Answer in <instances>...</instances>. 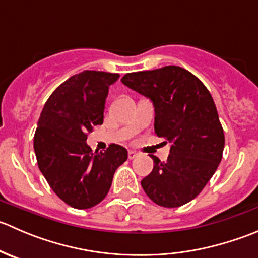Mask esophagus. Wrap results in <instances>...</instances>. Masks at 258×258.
I'll use <instances>...</instances> for the list:
<instances>
[{
    "instance_id": "esophagus-1",
    "label": "esophagus",
    "mask_w": 258,
    "mask_h": 258,
    "mask_svg": "<svg viewBox=\"0 0 258 258\" xmlns=\"http://www.w3.org/2000/svg\"><path fill=\"white\" fill-rule=\"evenodd\" d=\"M137 156H139V153L136 152V151H128V158L130 160H134V158H136Z\"/></svg>"
}]
</instances>
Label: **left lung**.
Instances as JSON below:
<instances>
[{"label": "left lung", "mask_w": 258, "mask_h": 258, "mask_svg": "<svg viewBox=\"0 0 258 258\" xmlns=\"http://www.w3.org/2000/svg\"><path fill=\"white\" fill-rule=\"evenodd\" d=\"M122 83L155 107V132L171 144L167 161L156 156L141 181L158 206L179 207L194 200L217 170L225 135L212 96L195 75L178 66L127 74Z\"/></svg>", "instance_id": "1"}]
</instances>
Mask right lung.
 I'll list each match as a JSON object with an SVG mask.
<instances>
[{"mask_svg": "<svg viewBox=\"0 0 258 258\" xmlns=\"http://www.w3.org/2000/svg\"><path fill=\"white\" fill-rule=\"evenodd\" d=\"M118 74L83 71L53 91L41 112L33 148L38 168L49 187L74 209L100 204L110 191L127 150L110 145L105 152H92L86 144L93 126L102 124L108 87Z\"/></svg>", "mask_w": 258, "mask_h": 258, "instance_id": "add662e5", "label": "right lung"}]
</instances>
